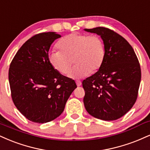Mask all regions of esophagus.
<instances>
[{"label": "esophagus", "mask_w": 150, "mask_h": 150, "mask_svg": "<svg viewBox=\"0 0 150 150\" xmlns=\"http://www.w3.org/2000/svg\"><path fill=\"white\" fill-rule=\"evenodd\" d=\"M75 82H76V84L77 86H81V84H82V82H81V81H80V80H77Z\"/></svg>", "instance_id": "1"}]
</instances>
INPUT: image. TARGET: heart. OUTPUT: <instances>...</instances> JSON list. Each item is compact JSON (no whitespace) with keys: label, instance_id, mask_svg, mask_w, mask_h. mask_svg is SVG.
<instances>
[{"label":"heart","instance_id":"heart-1","mask_svg":"<svg viewBox=\"0 0 150 150\" xmlns=\"http://www.w3.org/2000/svg\"><path fill=\"white\" fill-rule=\"evenodd\" d=\"M59 51L50 52L48 60L57 71L63 75L69 73L73 78H82L101 67L105 57V47L98 35L73 33L64 36L57 43Z\"/></svg>","mask_w":150,"mask_h":150}]
</instances>
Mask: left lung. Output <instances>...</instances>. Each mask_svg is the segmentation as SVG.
I'll list each match as a JSON object with an SVG mask.
<instances>
[{
  "mask_svg": "<svg viewBox=\"0 0 150 150\" xmlns=\"http://www.w3.org/2000/svg\"><path fill=\"white\" fill-rule=\"evenodd\" d=\"M84 30L100 35L105 47L101 67L82 82L84 107L96 118L116 120L136 101L141 80L138 59L131 45L113 30L104 27Z\"/></svg>",
  "mask_w": 150,
  "mask_h": 150,
  "instance_id": "left-lung-1",
  "label": "left lung"
}]
</instances>
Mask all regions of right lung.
Returning <instances> with one entry per match:
<instances>
[{
  "mask_svg": "<svg viewBox=\"0 0 150 150\" xmlns=\"http://www.w3.org/2000/svg\"><path fill=\"white\" fill-rule=\"evenodd\" d=\"M60 35L37 34L18 50L9 69V83L14 104L31 122L43 124L60 116L75 82L62 75L48 60L50 46Z\"/></svg>",
  "mask_w": 150,
  "mask_h": 150,
  "instance_id": "add662e5",
  "label": "right lung"
}]
</instances>
